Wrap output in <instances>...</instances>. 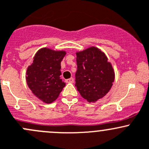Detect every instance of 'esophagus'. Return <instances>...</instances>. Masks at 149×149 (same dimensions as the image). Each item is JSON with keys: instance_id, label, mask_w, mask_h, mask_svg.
Returning a JSON list of instances; mask_svg holds the SVG:
<instances>
[{"instance_id": "obj_1", "label": "esophagus", "mask_w": 149, "mask_h": 149, "mask_svg": "<svg viewBox=\"0 0 149 149\" xmlns=\"http://www.w3.org/2000/svg\"><path fill=\"white\" fill-rule=\"evenodd\" d=\"M66 82H67V83H72V82H74V78L71 77L70 78V79H66Z\"/></svg>"}]
</instances>
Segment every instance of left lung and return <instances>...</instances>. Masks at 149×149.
Returning <instances> with one entry per match:
<instances>
[{
    "label": "left lung",
    "instance_id": "left-lung-1",
    "mask_svg": "<svg viewBox=\"0 0 149 149\" xmlns=\"http://www.w3.org/2000/svg\"><path fill=\"white\" fill-rule=\"evenodd\" d=\"M77 70L75 87L87 101L95 102L108 93L114 81V71L104 52L90 47L76 53Z\"/></svg>",
    "mask_w": 149,
    "mask_h": 149
}]
</instances>
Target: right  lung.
Wrapping results in <instances>:
<instances>
[{
  "mask_svg": "<svg viewBox=\"0 0 149 149\" xmlns=\"http://www.w3.org/2000/svg\"><path fill=\"white\" fill-rule=\"evenodd\" d=\"M66 51L48 48L40 49L28 67L26 80L32 93L45 104L54 102L66 83L60 77L61 62Z\"/></svg>",
  "mask_w": 149,
  "mask_h": 149,
  "instance_id": "obj_1",
  "label": "right lung"
}]
</instances>
